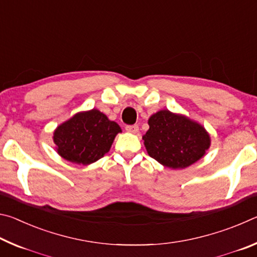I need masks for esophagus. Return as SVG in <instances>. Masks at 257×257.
Masks as SVG:
<instances>
[{"mask_svg": "<svg viewBox=\"0 0 257 257\" xmlns=\"http://www.w3.org/2000/svg\"><path fill=\"white\" fill-rule=\"evenodd\" d=\"M125 130L129 133H133V134H136L138 132V125L137 124H130L125 127Z\"/></svg>", "mask_w": 257, "mask_h": 257, "instance_id": "esophagus-1", "label": "esophagus"}]
</instances>
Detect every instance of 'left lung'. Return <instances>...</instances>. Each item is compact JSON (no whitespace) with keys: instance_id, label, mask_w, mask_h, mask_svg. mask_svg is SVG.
<instances>
[{"instance_id":"8db88e82","label":"left lung","mask_w":257,"mask_h":257,"mask_svg":"<svg viewBox=\"0 0 257 257\" xmlns=\"http://www.w3.org/2000/svg\"><path fill=\"white\" fill-rule=\"evenodd\" d=\"M149 124L143 136L147 153L168 168L189 167L210 147V136L201 124L168 110L152 115Z\"/></svg>"}]
</instances>
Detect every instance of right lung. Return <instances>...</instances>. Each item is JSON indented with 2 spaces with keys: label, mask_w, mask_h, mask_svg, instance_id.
<instances>
[{
  "label": "right lung",
  "mask_w": 257,
  "mask_h": 257,
  "mask_svg": "<svg viewBox=\"0 0 257 257\" xmlns=\"http://www.w3.org/2000/svg\"><path fill=\"white\" fill-rule=\"evenodd\" d=\"M121 128L97 110L78 113L54 132L58 153L67 161L90 164L107 153Z\"/></svg>",
  "instance_id": "add662e5"
}]
</instances>
